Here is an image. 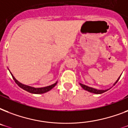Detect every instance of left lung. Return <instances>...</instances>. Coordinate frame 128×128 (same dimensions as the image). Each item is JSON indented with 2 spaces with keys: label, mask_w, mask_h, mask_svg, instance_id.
Listing matches in <instances>:
<instances>
[{
  "label": "left lung",
  "mask_w": 128,
  "mask_h": 128,
  "mask_svg": "<svg viewBox=\"0 0 128 128\" xmlns=\"http://www.w3.org/2000/svg\"><path fill=\"white\" fill-rule=\"evenodd\" d=\"M121 75L120 76L119 78H118V80H116V81L114 83L113 86H114L116 84V83H117L118 81L119 80V79H120V78ZM80 85L81 86V87H82L83 89L85 90H86V91L89 92H91V93L96 94H102V93H104V92H105L108 91V90H110V88H108V89H105V90H100V89H96V88H94L90 87V86H88L84 85V84H80Z\"/></svg>",
  "instance_id": "1"
}]
</instances>
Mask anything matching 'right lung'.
I'll return each mask as SVG.
<instances>
[{
  "instance_id": "obj_1",
  "label": "right lung",
  "mask_w": 128,
  "mask_h": 128,
  "mask_svg": "<svg viewBox=\"0 0 128 128\" xmlns=\"http://www.w3.org/2000/svg\"><path fill=\"white\" fill-rule=\"evenodd\" d=\"M10 71V70H9ZM11 74V72H10ZM12 76L13 80H14L16 84L19 87H20L21 88H22L23 90H24L32 94H44L46 93L47 92L50 91V90H52L53 88L57 84V82H55L54 84H52L50 86H46V87H42V88H34V87H32V86H30L28 85H25L24 84H22L20 82H18V80L14 78V76H13L12 74H11Z\"/></svg>"
}]
</instances>
